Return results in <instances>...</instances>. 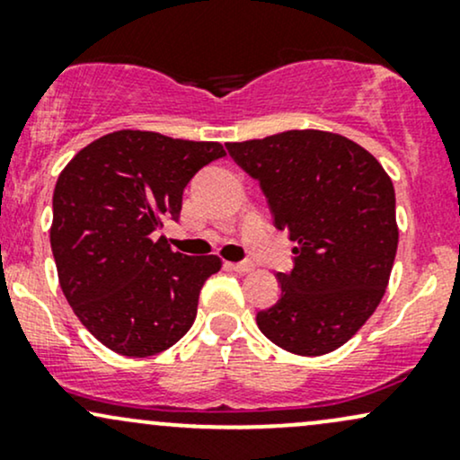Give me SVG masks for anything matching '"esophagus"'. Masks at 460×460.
Returning <instances> with one entry per match:
<instances>
[{"mask_svg":"<svg viewBox=\"0 0 460 460\" xmlns=\"http://www.w3.org/2000/svg\"><path fill=\"white\" fill-rule=\"evenodd\" d=\"M226 268H231L234 272H240V274H246L252 270V263L251 261H237V263H226Z\"/></svg>","mask_w":460,"mask_h":460,"instance_id":"esophagus-1","label":"esophagus"}]
</instances>
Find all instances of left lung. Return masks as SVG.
<instances>
[{
  "mask_svg": "<svg viewBox=\"0 0 460 460\" xmlns=\"http://www.w3.org/2000/svg\"><path fill=\"white\" fill-rule=\"evenodd\" d=\"M260 181L277 229L294 242L281 298L257 314L272 344L303 357L344 346L381 303L398 251L395 192L372 153L346 136L289 129L226 142Z\"/></svg>",
  "mask_w": 460,
  "mask_h": 460,
  "instance_id": "1",
  "label": "left lung"
}]
</instances>
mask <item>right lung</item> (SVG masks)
Returning <instances> with one entry per match:
<instances>
[{
  "instance_id": "obj_1",
  "label": "right lung",
  "mask_w": 460,
  "mask_h": 460,
  "mask_svg": "<svg viewBox=\"0 0 460 460\" xmlns=\"http://www.w3.org/2000/svg\"><path fill=\"white\" fill-rule=\"evenodd\" d=\"M223 155L220 142L120 129L84 146L58 177L49 240L60 288L110 350L157 355L192 326L200 288L223 261L172 252L157 231L179 218L190 179Z\"/></svg>"
}]
</instances>
